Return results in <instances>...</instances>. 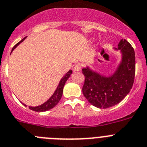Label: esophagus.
Here are the masks:
<instances>
[{"instance_id":"1","label":"esophagus","mask_w":147,"mask_h":147,"mask_svg":"<svg viewBox=\"0 0 147 147\" xmlns=\"http://www.w3.org/2000/svg\"><path fill=\"white\" fill-rule=\"evenodd\" d=\"M81 68H82L81 64H75V67H74L73 70L74 71H80V69H81Z\"/></svg>"}]
</instances>
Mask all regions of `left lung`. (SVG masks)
Returning <instances> with one entry per match:
<instances>
[{"label": "left lung", "instance_id": "8db88e82", "mask_svg": "<svg viewBox=\"0 0 147 147\" xmlns=\"http://www.w3.org/2000/svg\"><path fill=\"white\" fill-rule=\"evenodd\" d=\"M117 49L121 50L122 60L112 76L104 77L88 67L82 69L85 77L83 94L96 108H108L117 105L133 87L136 72L134 49L126 39L120 40Z\"/></svg>", "mask_w": 147, "mask_h": 147}]
</instances>
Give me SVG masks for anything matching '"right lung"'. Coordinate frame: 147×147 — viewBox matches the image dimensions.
Returning a JSON list of instances; mask_svg holds the SVG:
<instances>
[{"mask_svg":"<svg viewBox=\"0 0 147 147\" xmlns=\"http://www.w3.org/2000/svg\"><path fill=\"white\" fill-rule=\"evenodd\" d=\"M25 39H26V37L23 38L20 42H18V44H16L15 45H14V47L12 48V51L18 45L20 44V42H22V41L24 40ZM72 70H69L68 72L66 73V75H64L63 78H62L61 81L59 82V86H58L56 90H55V92H54V94L52 95V96H51V98L49 99L47 102H45L44 104H42V105H39V106L29 107V108H30L31 110H32V111H34L43 112V111H48V110L54 108V107L57 105L58 103H59V102L60 101L61 98V96H62V94H63V88H64V84H65L67 79L69 78V76H70V75L72 74Z\"/></svg>","mask_w":147,"mask_h":147,"instance_id":"1","label":"right lung"}]
</instances>
